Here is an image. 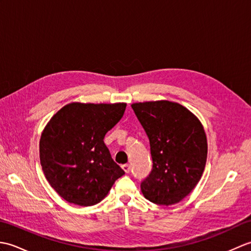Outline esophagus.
Instances as JSON below:
<instances>
[{
	"label": "esophagus",
	"mask_w": 251,
	"mask_h": 251,
	"mask_svg": "<svg viewBox=\"0 0 251 251\" xmlns=\"http://www.w3.org/2000/svg\"><path fill=\"white\" fill-rule=\"evenodd\" d=\"M122 168H123V170H124L126 174H128L130 172V165L129 164H124L122 166Z\"/></svg>",
	"instance_id": "obj_1"
}]
</instances>
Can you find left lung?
<instances>
[{
  "instance_id": "obj_1",
  "label": "left lung",
  "mask_w": 251,
  "mask_h": 251,
  "mask_svg": "<svg viewBox=\"0 0 251 251\" xmlns=\"http://www.w3.org/2000/svg\"><path fill=\"white\" fill-rule=\"evenodd\" d=\"M150 141L153 166L140 186L147 200L169 206L182 201L201 178L207 139L197 117L179 103L131 104Z\"/></svg>"
}]
</instances>
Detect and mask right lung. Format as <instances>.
Instances as JSON below:
<instances>
[{"mask_svg":"<svg viewBox=\"0 0 251 251\" xmlns=\"http://www.w3.org/2000/svg\"><path fill=\"white\" fill-rule=\"evenodd\" d=\"M126 103L73 102L51 117L40 140V161L51 188L63 200L93 206L125 174L104 145Z\"/></svg>","mask_w":251,"mask_h":251,"instance_id":"1","label":"right lung"}]
</instances>
